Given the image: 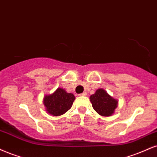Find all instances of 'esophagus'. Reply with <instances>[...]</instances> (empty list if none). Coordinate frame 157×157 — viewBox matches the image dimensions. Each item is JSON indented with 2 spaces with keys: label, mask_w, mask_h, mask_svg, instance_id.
I'll use <instances>...</instances> for the list:
<instances>
[{
  "label": "esophagus",
  "mask_w": 157,
  "mask_h": 157,
  "mask_svg": "<svg viewBox=\"0 0 157 157\" xmlns=\"http://www.w3.org/2000/svg\"><path fill=\"white\" fill-rule=\"evenodd\" d=\"M87 95V93L86 92H83V93L79 94V96H82V97H86V96Z\"/></svg>",
  "instance_id": "34e87169"
}]
</instances>
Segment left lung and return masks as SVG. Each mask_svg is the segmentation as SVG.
<instances>
[{"mask_svg": "<svg viewBox=\"0 0 157 157\" xmlns=\"http://www.w3.org/2000/svg\"><path fill=\"white\" fill-rule=\"evenodd\" d=\"M92 107L98 114L101 116H111L118 107V100L113 97L103 88H99L95 94L90 97Z\"/></svg>", "mask_w": 157, "mask_h": 157, "instance_id": "1", "label": "left lung"}]
</instances>
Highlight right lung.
<instances>
[{"label":"right lung","mask_w":157,"mask_h":157,"mask_svg":"<svg viewBox=\"0 0 157 157\" xmlns=\"http://www.w3.org/2000/svg\"><path fill=\"white\" fill-rule=\"evenodd\" d=\"M75 99L73 94L67 93L62 88H58L54 93L45 96L43 103L49 114L58 116L63 115L71 108Z\"/></svg>","instance_id":"add662e5"}]
</instances>
